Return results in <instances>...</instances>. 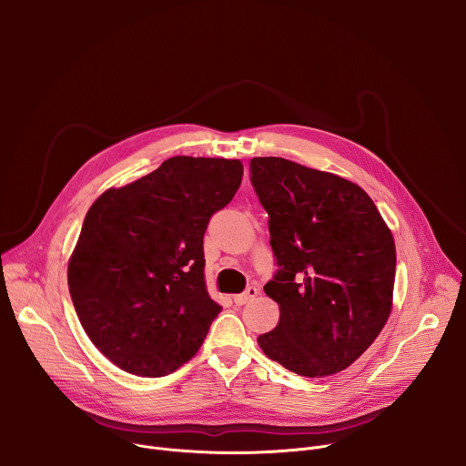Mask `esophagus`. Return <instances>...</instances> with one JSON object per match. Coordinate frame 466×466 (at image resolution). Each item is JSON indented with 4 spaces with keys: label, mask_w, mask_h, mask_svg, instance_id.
<instances>
[{
    "label": "esophagus",
    "mask_w": 466,
    "mask_h": 466,
    "mask_svg": "<svg viewBox=\"0 0 466 466\" xmlns=\"http://www.w3.org/2000/svg\"><path fill=\"white\" fill-rule=\"evenodd\" d=\"M258 293H259V289H258L256 286H250L245 293H241V295H234V302H236V306L248 304L250 300H254V299L258 297Z\"/></svg>",
    "instance_id": "esophagus-1"
}]
</instances>
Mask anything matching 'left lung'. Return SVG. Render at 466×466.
Masks as SVG:
<instances>
[{"label": "left lung", "instance_id": "obj_1", "mask_svg": "<svg viewBox=\"0 0 466 466\" xmlns=\"http://www.w3.org/2000/svg\"><path fill=\"white\" fill-rule=\"evenodd\" d=\"M250 173L280 265L263 286L280 319L258 345L300 376L345 370L390 315L392 234L367 191L339 175L279 157L252 158Z\"/></svg>", "mask_w": 466, "mask_h": 466}]
</instances>
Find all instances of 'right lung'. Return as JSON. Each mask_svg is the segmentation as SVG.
Listing matches in <instances>:
<instances>
[{
    "instance_id": "right-lung-1",
    "label": "right lung",
    "mask_w": 466,
    "mask_h": 466,
    "mask_svg": "<svg viewBox=\"0 0 466 466\" xmlns=\"http://www.w3.org/2000/svg\"><path fill=\"white\" fill-rule=\"evenodd\" d=\"M241 177L236 158L173 157L90 207L70 295L90 341L125 372L166 376L201 349L221 311L205 286L203 236Z\"/></svg>"
}]
</instances>
